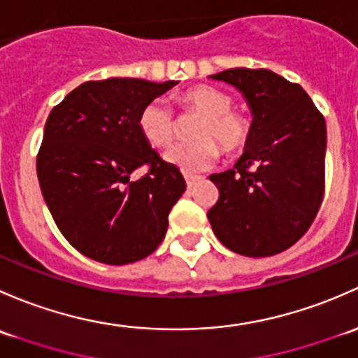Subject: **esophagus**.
Wrapping results in <instances>:
<instances>
[{
    "label": "esophagus",
    "mask_w": 358,
    "mask_h": 358,
    "mask_svg": "<svg viewBox=\"0 0 358 358\" xmlns=\"http://www.w3.org/2000/svg\"><path fill=\"white\" fill-rule=\"evenodd\" d=\"M184 179H186L187 187H193L194 182H196L200 178H198V176H193V174H184Z\"/></svg>",
    "instance_id": "1"
}]
</instances>
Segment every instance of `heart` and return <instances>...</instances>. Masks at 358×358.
I'll use <instances>...</instances> for the list:
<instances>
[{"mask_svg": "<svg viewBox=\"0 0 358 358\" xmlns=\"http://www.w3.org/2000/svg\"><path fill=\"white\" fill-rule=\"evenodd\" d=\"M180 108L200 113L201 120L194 127V141L176 143L165 150L164 158L184 172H201L212 167L220 157V148L227 155L241 152L250 139V122L234 112L233 98L210 86H194L178 98ZM138 125L146 141L155 148L167 146L176 134L174 112L167 103L155 99L143 106Z\"/></svg>", "mask_w": 358, "mask_h": 358, "instance_id": "b5f03b06", "label": "heart"}]
</instances>
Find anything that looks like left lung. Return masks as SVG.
I'll return each instance as SVG.
<instances>
[{"label": "left lung", "instance_id": "1", "mask_svg": "<svg viewBox=\"0 0 358 358\" xmlns=\"http://www.w3.org/2000/svg\"><path fill=\"white\" fill-rule=\"evenodd\" d=\"M234 86L253 115L233 169L212 174L219 200L208 220L219 241L245 257L293 246L314 222L324 196L326 120L300 84L267 69L210 76Z\"/></svg>", "mask_w": 358, "mask_h": 358}]
</instances>
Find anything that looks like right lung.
<instances>
[{
  "label": "right lung",
  "instance_id": "add662e5",
  "mask_svg": "<svg viewBox=\"0 0 358 358\" xmlns=\"http://www.w3.org/2000/svg\"><path fill=\"white\" fill-rule=\"evenodd\" d=\"M176 84L90 80L51 110L36 162L39 186L60 233L83 255L108 265L132 264L165 238L169 213L186 182L150 146L138 117ZM143 164L149 172L131 181Z\"/></svg>",
  "mask_w": 358,
  "mask_h": 358
}]
</instances>
